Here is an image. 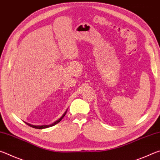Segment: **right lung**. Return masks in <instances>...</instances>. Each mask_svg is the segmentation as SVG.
Listing matches in <instances>:
<instances>
[{"label": "right lung", "instance_id": "add662e5", "mask_svg": "<svg viewBox=\"0 0 160 160\" xmlns=\"http://www.w3.org/2000/svg\"><path fill=\"white\" fill-rule=\"evenodd\" d=\"M67 111H68V109H66V112H64V113L63 115H62V116L60 118H58V120H56V121H54L53 123H51V124H49V125H41V126H35V125H32V124H30V123H26V124H28V126H29L30 127H32V128H37V129H42V128H48V127H51V126H54V125H56V124H57L58 123H59L60 122V121L62 120V119H63V118L65 116V115L66 114V112H67Z\"/></svg>", "mask_w": 160, "mask_h": 160}]
</instances>
